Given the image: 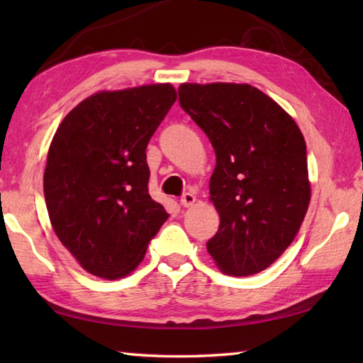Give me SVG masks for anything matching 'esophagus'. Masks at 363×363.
<instances>
[{
    "instance_id": "obj_1",
    "label": "esophagus",
    "mask_w": 363,
    "mask_h": 363,
    "mask_svg": "<svg viewBox=\"0 0 363 363\" xmlns=\"http://www.w3.org/2000/svg\"><path fill=\"white\" fill-rule=\"evenodd\" d=\"M195 201H196V198H195L194 194H190V191H187V194H184V195L181 196V206H184V207L194 206Z\"/></svg>"
}]
</instances>
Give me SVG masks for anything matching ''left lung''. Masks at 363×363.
<instances>
[{"instance_id": "8db88e82", "label": "left lung", "mask_w": 363, "mask_h": 363, "mask_svg": "<svg viewBox=\"0 0 363 363\" xmlns=\"http://www.w3.org/2000/svg\"><path fill=\"white\" fill-rule=\"evenodd\" d=\"M177 94L217 154L209 187L220 228L207 251L223 273L256 274L289 248L309 207L304 137L250 84H181Z\"/></svg>"}]
</instances>
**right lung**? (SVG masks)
Wrapping results in <instances>:
<instances>
[{
	"label": "right lung",
	"instance_id": "1",
	"mask_svg": "<svg viewBox=\"0 0 363 363\" xmlns=\"http://www.w3.org/2000/svg\"><path fill=\"white\" fill-rule=\"evenodd\" d=\"M176 101L169 84L99 91L60 123L43 191L54 233L86 272L118 279L169 215L148 194L146 146Z\"/></svg>",
	"mask_w": 363,
	"mask_h": 363
}]
</instances>
